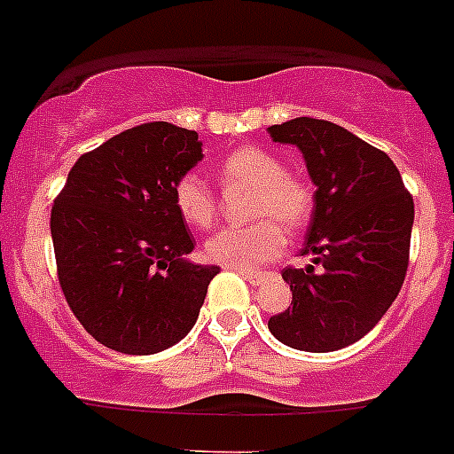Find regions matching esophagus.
Masks as SVG:
<instances>
[{
	"label": "esophagus",
	"instance_id": "1",
	"mask_svg": "<svg viewBox=\"0 0 454 454\" xmlns=\"http://www.w3.org/2000/svg\"><path fill=\"white\" fill-rule=\"evenodd\" d=\"M240 275L246 277L247 282L252 284V286H259V284L266 279V272H254V270H240Z\"/></svg>",
	"mask_w": 454,
	"mask_h": 454
}]
</instances>
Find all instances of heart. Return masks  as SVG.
Segmentation results:
<instances>
[{"label": "heart", "instance_id": "1", "mask_svg": "<svg viewBox=\"0 0 454 454\" xmlns=\"http://www.w3.org/2000/svg\"><path fill=\"white\" fill-rule=\"evenodd\" d=\"M224 188H250L247 215L256 223L227 227L208 236L204 254L208 262L236 270H252L272 262L286 247V231L302 230L311 218L314 188L307 179L284 170V163L256 145H243L223 156L215 166ZM172 204L179 218L195 230L215 223L218 204L214 191L195 172H186L172 186Z\"/></svg>", "mask_w": 454, "mask_h": 454}]
</instances>
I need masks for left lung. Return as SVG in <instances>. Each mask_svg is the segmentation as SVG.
<instances>
[{
	"label": "left lung",
	"mask_w": 454,
	"mask_h": 454,
	"mask_svg": "<svg viewBox=\"0 0 454 454\" xmlns=\"http://www.w3.org/2000/svg\"><path fill=\"white\" fill-rule=\"evenodd\" d=\"M275 143L302 152L316 184L314 215L300 254L314 266L286 268L293 300L268 320L284 346L334 352L380 323L407 275L414 200L395 163L327 120L295 118L268 127Z\"/></svg>",
	"instance_id": "left-lung-1"
}]
</instances>
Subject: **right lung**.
Segmentation results:
<instances>
[{"instance_id": "right-lung-1", "label": "right lung", "mask_w": 454, "mask_h": 454, "mask_svg": "<svg viewBox=\"0 0 454 454\" xmlns=\"http://www.w3.org/2000/svg\"><path fill=\"white\" fill-rule=\"evenodd\" d=\"M202 161L195 131L147 122L79 156L51 207L56 270L72 314L102 346L154 355L198 320L218 266L186 262L192 234L172 186Z\"/></svg>"}]
</instances>
